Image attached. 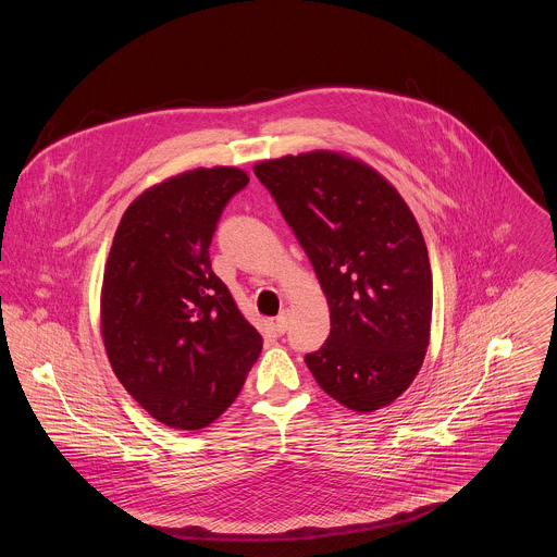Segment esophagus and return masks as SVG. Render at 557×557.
<instances>
[{
  "label": "esophagus",
  "instance_id": "esophagus-1",
  "mask_svg": "<svg viewBox=\"0 0 557 557\" xmlns=\"http://www.w3.org/2000/svg\"><path fill=\"white\" fill-rule=\"evenodd\" d=\"M288 324H290V311H288V309H282V311H280V315L275 318L273 326H275V331L282 335V333H286V331H288Z\"/></svg>",
  "mask_w": 557,
  "mask_h": 557
}]
</instances>
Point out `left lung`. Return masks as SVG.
<instances>
[{
  "mask_svg": "<svg viewBox=\"0 0 557 557\" xmlns=\"http://www.w3.org/2000/svg\"><path fill=\"white\" fill-rule=\"evenodd\" d=\"M275 198L315 271L331 333L306 355L324 393L355 412L393 404L423 366L433 284L423 233L399 191L339 151L262 160Z\"/></svg>",
  "mask_w": 557,
  "mask_h": 557,
  "instance_id": "obj_1",
  "label": "left lung"
}]
</instances>
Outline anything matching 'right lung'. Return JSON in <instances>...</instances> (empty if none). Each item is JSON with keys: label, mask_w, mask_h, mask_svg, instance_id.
Returning a JSON list of instances; mask_svg holds the SVG:
<instances>
[{"label": "right lung", "mask_w": 557, "mask_h": 557, "mask_svg": "<svg viewBox=\"0 0 557 557\" xmlns=\"http://www.w3.org/2000/svg\"><path fill=\"white\" fill-rule=\"evenodd\" d=\"M248 182L242 169L213 166L145 189L125 209L104 264L100 329L111 368L173 430L213 423L262 350L209 258L226 202Z\"/></svg>", "instance_id": "obj_1"}]
</instances>
